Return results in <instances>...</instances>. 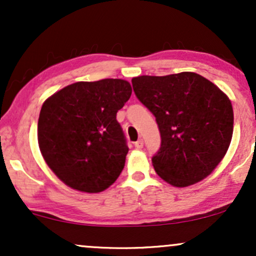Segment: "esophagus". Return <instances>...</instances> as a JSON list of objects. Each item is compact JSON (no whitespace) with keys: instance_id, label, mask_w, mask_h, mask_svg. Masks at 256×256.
Wrapping results in <instances>:
<instances>
[{"instance_id":"esophagus-1","label":"esophagus","mask_w":256,"mask_h":256,"mask_svg":"<svg viewBox=\"0 0 256 256\" xmlns=\"http://www.w3.org/2000/svg\"><path fill=\"white\" fill-rule=\"evenodd\" d=\"M143 146H144V142H143V140H138L137 142H134V146H136L137 149H142Z\"/></svg>"}]
</instances>
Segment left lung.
<instances>
[{
    "mask_svg": "<svg viewBox=\"0 0 256 256\" xmlns=\"http://www.w3.org/2000/svg\"><path fill=\"white\" fill-rule=\"evenodd\" d=\"M137 98L154 114L161 146L152 158L155 172L173 186L210 176L225 156L234 132L228 96L194 72L132 78Z\"/></svg>",
    "mask_w": 256,
    "mask_h": 256,
    "instance_id": "obj_1",
    "label": "left lung"
}]
</instances>
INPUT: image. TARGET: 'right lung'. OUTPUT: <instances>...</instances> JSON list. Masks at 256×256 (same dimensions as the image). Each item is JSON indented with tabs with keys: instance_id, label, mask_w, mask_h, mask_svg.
<instances>
[{
	"instance_id": "right-lung-1",
	"label": "right lung",
	"mask_w": 256,
	"mask_h": 256,
	"mask_svg": "<svg viewBox=\"0 0 256 256\" xmlns=\"http://www.w3.org/2000/svg\"><path fill=\"white\" fill-rule=\"evenodd\" d=\"M132 92L122 79L78 82L46 100L38 119V144L46 165L79 192L110 186L128 148L116 113Z\"/></svg>"
}]
</instances>
